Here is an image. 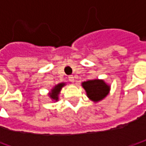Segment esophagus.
Wrapping results in <instances>:
<instances>
[{"label": "esophagus", "mask_w": 146, "mask_h": 146, "mask_svg": "<svg viewBox=\"0 0 146 146\" xmlns=\"http://www.w3.org/2000/svg\"><path fill=\"white\" fill-rule=\"evenodd\" d=\"M68 79H69V80H70L71 83H74V82H75V79H74V76H70L68 77Z\"/></svg>", "instance_id": "esophagus-1"}]
</instances>
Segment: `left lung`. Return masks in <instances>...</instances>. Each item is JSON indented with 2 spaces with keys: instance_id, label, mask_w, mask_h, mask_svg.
<instances>
[{
  "instance_id": "1",
  "label": "left lung",
  "mask_w": 146,
  "mask_h": 146,
  "mask_svg": "<svg viewBox=\"0 0 146 146\" xmlns=\"http://www.w3.org/2000/svg\"><path fill=\"white\" fill-rule=\"evenodd\" d=\"M81 86L85 90L88 99L95 103L102 101L110 91V85L104 80L99 79L82 82Z\"/></svg>"
}]
</instances>
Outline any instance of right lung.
<instances>
[{"label": "right lung", "mask_w": 146, "mask_h": 146, "mask_svg": "<svg viewBox=\"0 0 146 146\" xmlns=\"http://www.w3.org/2000/svg\"><path fill=\"white\" fill-rule=\"evenodd\" d=\"M66 85V83L62 82V83H59L58 84H56L53 88H52V89L50 90V92L48 93V97L49 98L52 100V101H54V102H58L59 99V94H60V92L62 90V88L64 87Z\"/></svg>", "instance_id": "obj_1"}]
</instances>
